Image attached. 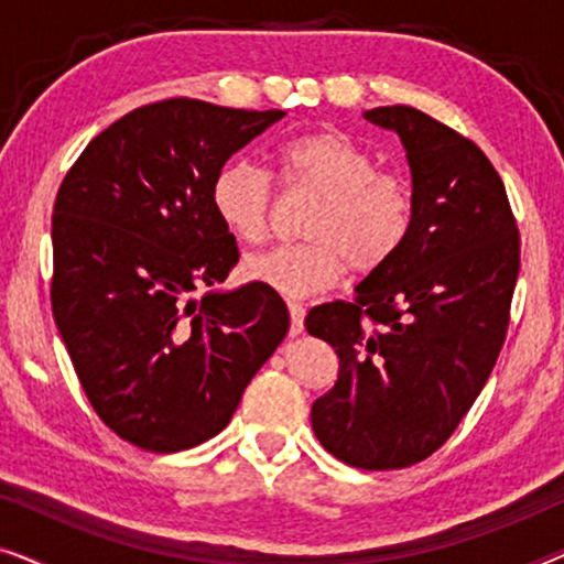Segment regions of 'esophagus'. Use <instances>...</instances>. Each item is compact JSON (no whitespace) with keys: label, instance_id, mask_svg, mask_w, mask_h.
Returning <instances> with one entry per match:
<instances>
[{"label":"esophagus","instance_id":"esophagus-1","mask_svg":"<svg viewBox=\"0 0 564 564\" xmlns=\"http://www.w3.org/2000/svg\"><path fill=\"white\" fill-rule=\"evenodd\" d=\"M288 311H290V334L292 336H300L303 334V321H305V307L300 305V303H290L288 305Z\"/></svg>","mask_w":564,"mask_h":564}]
</instances>
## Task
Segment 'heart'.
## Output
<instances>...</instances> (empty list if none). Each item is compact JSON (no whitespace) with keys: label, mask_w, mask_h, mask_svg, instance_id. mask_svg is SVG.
Here are the masks:
<instances>
[{"label":"heart","mask_w":564,"mask_h":564,"mask_svg":"<svg viewBox=\"0 0 564 564\" xmlns=\"http://www.w3.org/2000/svg\"><path fill=\"white\" fill-rule=\"evenodd\" d=\"M282 182L318 195L307 213L305 243L276 246L243 261L246 280L284 297H311L336 288L344 274H372L403 249L413 226V192L400 174L377 172V159L344 133L321 130L292 138L276 151ZM215 218L243 243L269 234L274 189L264 169L246 159L213 176Z\"/></svg>","instance_id":"obj_1"}]
</instances>
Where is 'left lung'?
<instances>
[{
  "instance_id": "left-lung-1",
  "label": "left lung",
  "mask_w": 564,
  "mask_h": 564,
  "mask_svg": "<svg viewBox=\"0 0 564 564\" xmlns=\"http://www.w3.org/2000/svg\"><path fill=\"white\" fill-rule=\"evenodd\" d=\"M400 135L413 226L354 303L305 318L338 354V380L313 403L323 449L359 469H403L454 434L496 367L519 276V228L488 156L415 107L365 112Z\"/></svg>"
}]
</instances>
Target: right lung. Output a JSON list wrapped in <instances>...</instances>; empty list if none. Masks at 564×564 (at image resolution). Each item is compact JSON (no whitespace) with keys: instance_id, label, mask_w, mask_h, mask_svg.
<instances>
[{"instance_id":"1","label":"right lung","mask_w":564,"mask_h":564,"mask_svg":"<svg viewBox=\"0 0 564 564\" xmlns=\"http://www.w3.org/2000/svg\"><path fill=\"white\" fill-rule=\"evenodd\" d=\"M282 118L187 97L138 107L61 184L53 318L91 408L145 452L220 434L288 334L274 290H215L238 246L210 205L215 172Z\"/></svg>"}]
</instances>
